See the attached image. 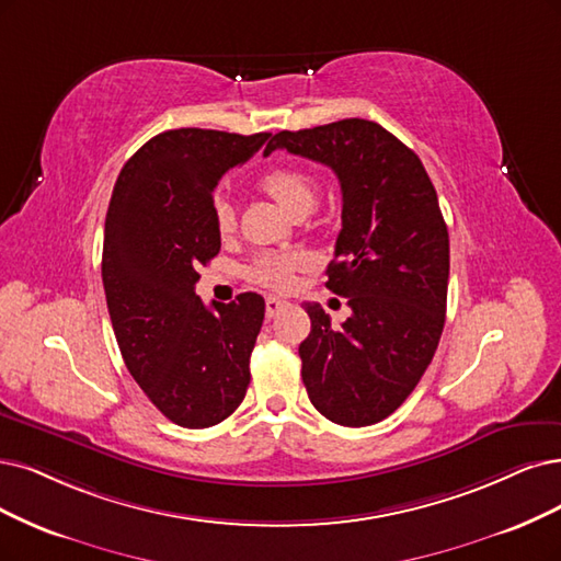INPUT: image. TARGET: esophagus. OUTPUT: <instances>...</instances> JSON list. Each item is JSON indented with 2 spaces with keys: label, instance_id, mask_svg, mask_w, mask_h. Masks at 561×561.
<instances>
[{
  "label": "esophagus",
  "instance_id": "34e87169",
  "mask_svg": "<svg viewBox=\"0 0 561 561\" xmlns=\"http://www.w3.org/2000/svg\"><path fill=\"white\" fill-rule=\"evenodd\" d=\"M284 307H288V302H286V300L275 298V296H267V298H265V317H267V319L277 317Z\"/></svg>",
  "mask_w": 561,
  "mask_h": 561
}]
</instances>
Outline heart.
<instances>
[{
	"instance_id": "b5f03b06",
	"label": "heart",
	"mask_w": 561,
	"mask_h": 561,
	"mask_svg": "<svg viewBox=\"0 0 561 561\" xmlns=\"http://www.w3.org/2000/svg\"><path fill=\"white\" fill-rule=\"evenodd\" d=\"M259 186L270 198H275L282 210L286 215H291L294 219L312 213L319 196V186L314 178H309L298 169L267 171L259 180ZM213 215H215L217 233L221 238L231 236L236 228V213L231 203L226 198H215ZM298 265H300V256L296 254H259L252 263H249L247 277L254 284H261L267 288H286L291 284V275L296 273Z\"/></svg>"
}]
</instances>
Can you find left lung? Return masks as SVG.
<instances>
[{"instance_id":"1","label":"left lung","mask_w":561,"mask_h":561,"mask_svg":"<svg viewBox=\"0 0 561 561\" xmlns=\"http://www.w3.org/2000/svg\"><path fill=\"white\" fill-rule=\"evenodd\" d=\"M275 150L330 165L342 186L325 286L351 314L333 325L321 305H305L302 383L328 421L375 425L411 396L439 346L450 256L437 192L419 154L369 119L279 131L263 154Z\"/></svg>"}]
</instances>
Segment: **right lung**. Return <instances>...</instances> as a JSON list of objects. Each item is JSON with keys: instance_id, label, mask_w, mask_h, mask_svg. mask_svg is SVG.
Wrapping results in <instances>:
<instances>
[{"instance_id": "1", "label": "right lung", "mask_w": 561, "mask_h": 561, "mask_svg": "<svg viewBox=\"0 0 561 561\" xmlns=\"http://www.w3.org/2000/svg\"><path fill=\"white\" fill-rule=\"evenodd\" d=\"M270 134L171 129L124 163L103 231L101 277L122 358L145 396L182 427H213L240 407L265 300L205 307L198 265L219 254V178Z\"/></svg>"}]
</instances>
